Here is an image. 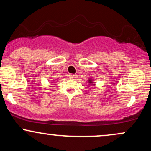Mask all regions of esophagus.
Here are the masks:
<instances>
[{"label":"esophagus","mask_w":151,"mask_h":151,"mask_svg":"<svg viewBox=\"0 0 151 151\" xmlns=\"http://www.w3.org/2000/svg\"><path fill=\"white\" fill-rule=\"evenodd\" d=\"M69 77L71 78V79H77V75H76V74H70V75H69Z\"/></svg>","instance_id":"1"}]
</instances>
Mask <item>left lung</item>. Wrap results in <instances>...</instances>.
Wrapping results in <instances>:
<instances>
[{
  "label": "left lung",
  "instance_id": "left-lung-1",
  "mask_svg": "<svg viewBox=\"0 0 151 151\" xmlns=\"http://www.w3.org/2000/svg\"><path fill=\"white\" fill-rule=\"evenodd\" d=\"M88 82H89V86H94L95 85H96V83L94 82V81H93V79H88Z\"/></svg>",
  "mask_w": 151,
  "mask_h": 151
}]
</instances>
